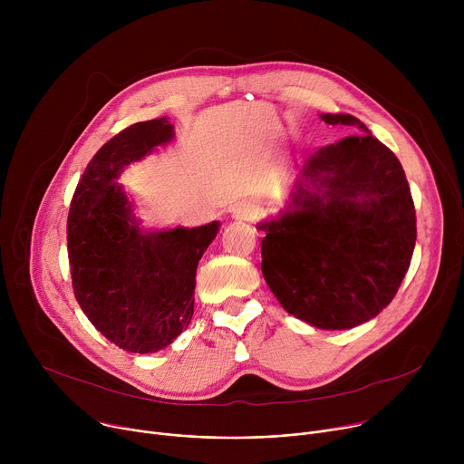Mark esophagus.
Masks as SVG:
<instances>
[{
  "instance_id": "1",
  "label": "esophagus",
  "mask_w": 464,
  "mask_h": 464,
  "mask_svg": "<svg viewBox=\"0 0 464 464\" xmlns=\"http://www.w3.org/2000/svg\"><path fill=\"white\" fill-rule=\"evenodd\" d=\"M231 215L235 220H251L253 218V208L246 202H240V204H235L231 208Z\"/></svg>"
}]
</instances>
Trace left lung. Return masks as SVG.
<instances>
[{"label":"left lung","mask_w":464,"mask_h":464,"mask_svg":"<svg viewBox=\"0 0 464 464\" xmlns=\"http://www.w3.org/2000/svg\"><path fill=\"white\" fill-rule=\"evenodd\" d=\"M356 134L304 158L286 211L258 229L262 276L283 308L324 330L378 315L406 277L417 218L404 169L349 113H321Z\"/></svg>","instance_id":"8db88e82"}]
</instances>
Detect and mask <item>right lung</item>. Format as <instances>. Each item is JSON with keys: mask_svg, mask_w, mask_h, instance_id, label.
<instances>
[{"mask_svg": "<svg viewBox=\"0 0 464 464\" xmlns=\"http://www.w3.org/2000/svg\"><path fill=\"white\" fill-rule=\"evenodd\" d=\"M174 138L167 117L136 122L88 163L68 217L73 292L99 333L128 353H156L188 326L198 260L220 222L147 231L115 179Z\"/></svg>", "mask_w": 464, "mask_h": 464, "instance_id": "add662e5", "label": "right lung"}]
</instances>
